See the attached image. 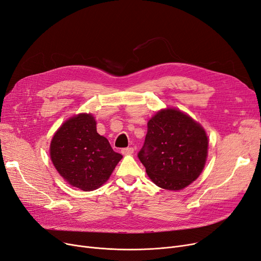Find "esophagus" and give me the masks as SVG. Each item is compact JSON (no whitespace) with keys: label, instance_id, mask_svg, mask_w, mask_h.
<instances>
[{"label":"esophagus","instance_id":"1","mask_svg":"<svg viewBox=\"0 0 261 261\" xmlns=\"http://www.w3.org/2000/svg\"><path fill=\"white\" fill-rule=\"evenodd\" d=\"M134 152V148L133 147H127V148H123V149H121V153L122 154H124V155H127V154H132Z\"/></svg>","mask_w":261,"mask_h":261}]
</instances>
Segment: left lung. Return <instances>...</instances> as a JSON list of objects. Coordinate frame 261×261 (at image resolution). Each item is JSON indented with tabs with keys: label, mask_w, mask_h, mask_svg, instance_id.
Instances as JSON below:
<instances>
[{
	"label": "left lung",
	"mask_w": 261,
	"mask_h": 261,
	"mask_svg": "<svg viewBox=\"0 0 261 261\" xmlns=\"http://www.w3.org/2000/svg\"><path fill=\"white\" fill-rule=\"evenodd\" d=\"M138 153L158 187L178 191L198 178L208 154V138L198 122L176 109L161 110L147 123Z\"/></svg>",
	"instance_id": "left-lung-1"
}]
</instances>
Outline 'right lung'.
Returning a JSON list of instances; mask_svg holds the SVG:
<instances>
[{"instance_id": "1", "label": "right lung", "mask_w": 261, "mask_h": 261, "mask_svg": "<svg viewBox=\"0 0 261 261\" xmlns=\"http://www.w3.org/2000/svg\"><path fill=\"white\" fill-rule=\"evenodd\" d=\"M50 156L67 182L83 191L102 186L122 158L98 134L95 117L85 113L66 120L55 132Z\"/></svg>"}]
</instances>
